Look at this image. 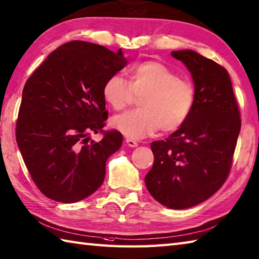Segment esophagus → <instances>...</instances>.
Masks as SVG:
<instances>
[{
  "instance_id": "1",
  "label": "esophagus",
  "mask_w": 259,
  "mask_h": 259,
  "mask_svg": "<svg viewBox=\"0 0 259 259\" xmlns=\"http://www.w3.org/2000/svg\"><path fill=\"white\" fill-rule=\"evenodd\" d=\"M125 143H126V145H128L129 147H133V148H135V147L138 146V143H137L136 140L130 139V138H126L125 139Z\"/></svg>"
}]
</instances>
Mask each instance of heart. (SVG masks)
Segmentation results:
<instances>
[{"instance_id": "obj_1", "label": "heart", "mask_w": 259, "mask_h": 259, "mask_svg": "<svg viewBox=\"0 0 259 259\" xmlns=\"http://www.w3.org/2000/svg\"><path fill=\"white\" fill-rule=\"evenodd\" d=\"M128 82L112 75L103 85V98L111 108L120 111L139 96V109L115 115L111 125L131 139H141L156 134L179 130L193 111L194 88L179 78L166 65L148 60L129 69Z\"/></svg>"}]
</instances>
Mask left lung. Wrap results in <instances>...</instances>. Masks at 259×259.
<instances>
[{
  "label": "left lung",
  "instance_id": "1",
  "mask_svg": "<svg viewBox=\"0 0 259 259\" xmlns=\"http://www.w3.org/2000/svg\"><path fill=\"white\" fill-rule=\"evenodd\" d=\"M171 56L192 75L194 108L179 130L151 143L155 160L145 183L157 202L182 210L202 203L224 185L241 120L227 69L190 49Z\"/></svg>",
  "mask_w": 259,
  "mask_h": 259
}]
</instances>
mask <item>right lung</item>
I'll return each instance as SVG.
<instances>
[{"mask_svg": "<svg viewBox=\"0 0 259 259\" xmlns=\"http://www.w3.org/2000/svg\"><path fill=\"white\" fill-rule=\"evenodd\" d=\"M128 64L121 49L74 40L50 54L22 91L17 143L34 184L49 199L74 203L102 185L105 163L122 135L104 133L108 119L103 85Z\"/></svg>", "mask_w": 259, "mask_h": 259, "instance_id": "add662e5", "label": "right lung"}]
</instances>
